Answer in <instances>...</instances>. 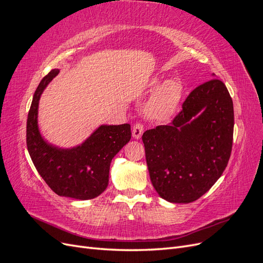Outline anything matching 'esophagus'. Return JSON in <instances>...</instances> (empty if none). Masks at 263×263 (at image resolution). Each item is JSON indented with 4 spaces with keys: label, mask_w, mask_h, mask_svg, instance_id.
I'll return each instance as SVG.
<instances>
[{
    "label": "esophagus",
    "mask_w": 263,
    "mask_h": 263,
    "mask_svg": "<svg viewBox=\"0 0 263 263\" xmlns=\"http://www.w3.org/2000/svg\"><path fill=\"white\" fill-rule=\"evenodd\" d=\"M142 133H144V126H142V125L139 124V123L135 124L134 127H133V130H132L133 137H134L135 139H140V137L142 136Z\"/></svg>",
    "instance_id": "1"
}]
</instances>
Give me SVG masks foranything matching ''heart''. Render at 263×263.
Instances as JSON below:
<instances>
[{"instance_id":"obj_1","label":"heart","mask_w":263,"mask_h":263,"mask_svg":"<svg viewBox=\"0 0 263 263\" xmlns=\"http://www.w3.org/2000/svg\"><path fill=\"white\" fill-rule=\"evenodd\" d=\"M159 82H160V79L155 78L150 85L155 87ZM182 93L183 86L177 79H166L162 81L156 87L147 102V115L157 121L168 119L178 108L182 99Z\"/></svg>"}]
</instances>
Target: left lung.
I'll use <instances>...</instances> for the list:
<instances>
[{"label": "left lung", "mask_w": 263, "mask_h": 263, "mask_svg": "<svg viewBox=\"0 0 263 263\" xmlns=\"http://www.w3.org/2000/svg\"><path fill=\"white\" fill-rule=\"evenodd\" d=\"M233 135L234 105L226 85L212 79L195 87L171 124L142 135L157 193L171 203L200 198L227 166Z\"/></svg>", "instance_id": "8db88e82"}]
</instances>
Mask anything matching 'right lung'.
<instances>
[{"mask_svg":"<svg viewBox=\"0 0 263 263\" xmlns=\"http://www.w3.org/2000/svg\"><path fill=\"white\" fill-rule=\"evenodd\" d=\"M59 71L51 70L35 91L27 117V149L38 173L55 194L91 200L107 187L110 161L130 140V125H101L82 144L71 148L47 141L38 126L39 100Z\"/></svg>","mask_w":263,"mask_h":263,"instance_id":"obj_1","label":"right lung"}]
</instances>
